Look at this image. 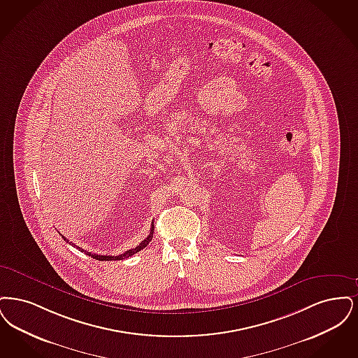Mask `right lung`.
Here are the masks:
<instances>
[{"label": "right lung", "instance_id": "right-lung-1", "mask_svg": "<svg viewBox=\"0 0 358 358\" xmlns=\"http://www.w3.org/2000/svg\"><path fill=\"white\" fill-rule=\"evenodd\" d=\"M152 236H154V224H151V230H150V235L144 239V241H141L140 242L139 246H136L135 249L128 250V251H125L123 254H120V255H99V254H94V252H91V251H87V250L81 249V248H78L76 246L75 243H72V242H69L65 236H62L64 238V241L65 242H68L69 245H72L73 248L76 246L81 252H85L87 255H90V257H92L94 259H97V261H122V259H125V258H129L131 255H134V254H136V252H139L140 250L144 249L151 241H152Z\"/></svg>", "mask_w": 358, "mask_h": 358}]
</instances>
